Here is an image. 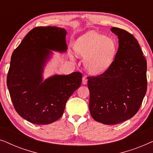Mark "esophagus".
<instances>
[{
  "instance_id": "obj_1",
  "label": "esophagus",
  "mask_w": 153,
  "mask_h": 153,
  "mask_svg": "<svg viewBox=\"0 0 153 153\" xmlns=\"http://www.w3.org/2000/svg\"><path fill=\"white\" fill-rule=\"evenodd\" d=\"M88 82V79L86 78V76H83L82 78V83L83 84H86Z\"/></svg>"
}]
</instances>
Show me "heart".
<instances>
[{
    "instance_id": "b5f03b06",
    "label": "heart",
    "mask_w": 153,
    "mask_h": 153,
    "mask_svg": "<svg viewBox=\"0 0 153 153\" xmlns=\"http://www.w3.org/2000/svg\"><path fill=\"white\" fill-rule=\"evenodd\" d=\"M74 48L77 55L85 58V69L91 74H97L111 65L117 45L114 39L91 31L77 39Z\"/></svg>"
}]
</instances>
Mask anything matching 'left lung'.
I'll return each mask as SVG.
<instances>
[{"label":"left lung","instance_id":"left-lung-1","mask_svg":"<svg viewBox=\"0 0 153 153\" xmlns=\"http://www.w3.org/2000/svg\"><path fill=\"white\" fill-rule=\"evenodd\" d=\"M111 30L119 43L113 63L102 74L88 77L91 116L105 125L132 118L147 91V62L137 39L123 29Z\"/></svg>","mask_w":153,"mask_h":153}]
</instances>
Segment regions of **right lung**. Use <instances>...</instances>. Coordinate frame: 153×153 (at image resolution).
Listing matches in <instances>:
<instances>
[{
  "label": "right lung",
  "mask_w": 153,
  "mask_h": 153,
  "mask_svg": "<svg viewBox=\"0 0 153 153\" xmlns=\"http://www.w3.org/2000/svg\"><path fill=\"white\" fill-rule=\"evenodd\" d=\"M66 33L56 26L35 27L12 53L7 85L16 111L31 123L47 125L58 120L69 97L81 85L79 72L42 81L51 50L66 51Z\"/></svg>",
  "instance_id": "right-lung-1"
}]
</instances>
